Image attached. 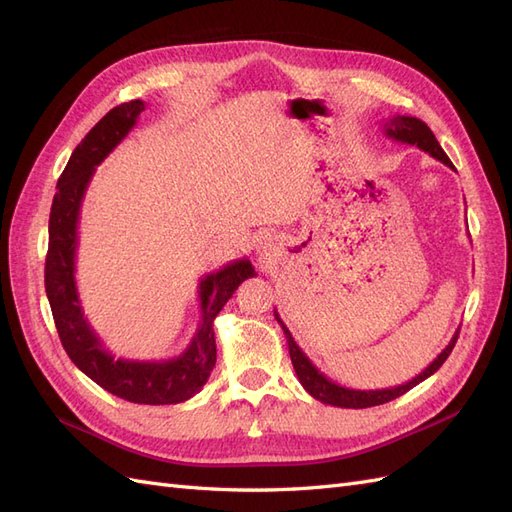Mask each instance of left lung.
Instances as JSON below:
<instances>
[{"label":"left lung","instance_id":"1","mask_svg":"<svg viewBox=\"0 0 512 512\" xmlns=\"http://www.w3.org/2000/svg\"><path fill=\"white\" fill-rule=\"evenodd\" d=\"M384 134L393 138L397 143H406V145H416L418 149H423L425 153H429L431 158L440 160L442 164L451 166L453 162L448 160V156L444 153V149L440 147V143L436 141V136L429 130V126L425 121L416 119V117H408V115H395L384 121ZM275 314V320L280 322V327L286 335L288 342V352H290V361L294 371H297V378L303 384V389L312 395L314 399L322 401V404L329 406H337V408H352V410H361V408H371V406H380L386 404V401H393L397 397H401L404 393H408L410 389H414L416 384H421L423 380H427L429 376L436 374V371L442 367V363L448 359V354L453 352L455 342L459 337V331L453 335L448 346L438 354V359H433L425 371H421L416 378L408 380L406 384H397V386H389V389H376V391H359V389H348V386L337 384L333 380H329L322 371L307 359V354L297 346L294 337L290 335L288 327L284 324V320L280 318V314Z\"/></svg>","mask_w":512,"mask_h":512}]
</instances>
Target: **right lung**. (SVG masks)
<instances>
[{"instance_id": "add662e5", "label": "right lung", "mask_w": 512, "mask_h": 512, "mask_svg": "<svg viewBox=\"0 0 512 512\" xmlns=\"http://www.w3.org/2000/svg\"><path fill=\"white\" fill-rule=\"evenodd\" d=\"M145 106L147 104L143 100L115 106L72 151L64 173L57 181V192L51 205L44 288L51 303L61 346L85 376L100 384L104 391L132 401V404L166 406L188 401L203 389L215 367V354H218V350H215L213 320L235 294L239 284L256 273L252 262L241 258L228 262L220 271H213L200 280L198 299L203 318H200L198 331L192 337L190 346L175 359H115L104 348L98 333L91 329L74 277L83 196L91 177L96 173V166L128 136V132L136 126L138 115L145 111Z\"/></svg>"}]
</instances>
